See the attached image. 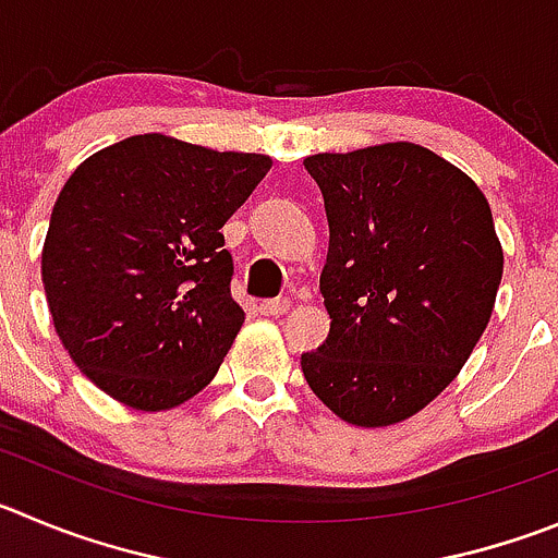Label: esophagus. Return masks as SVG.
I'll use <instances>...</instances> for the list:
<instances>
[{"mask_svg": "<svg viewBox=\"0 0 558 558\" xmlns=\"http://www.w3.org/2000/svg\"><path fill=\"white\" fill-rule=\"evenodd\" d=\"M289 308H291L289 300L278 296V300H264V303L258 305V314H264V316H283V314H289Z\"/></svg>", "mask_w": 558, "mask_h": 558, "instance_id": "esophagus-1", "label": "esophagus"}]
</instances>
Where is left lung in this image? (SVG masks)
I'll return each mask as SVG.
<instances>
[{
  "mask_svg": "<svg viewBox=\"0 0 558 558\" xmlns=\"http://www.w3.org/2000/svg\"><path fill=\"white\" fill-rule=\"evenodd\" d=\"M303 165L330 228L319 278L330 336L300 361L305 379L347 424L408 421L449 388L496 308L504 250L490 203L415 143Z\"/></svg>",
  "mask_w": 558,
  "mask_h": 558,
  "instance_id": "1",
  "label": "left lung"
}]
</instances>
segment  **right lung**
Listing matches in <instances>:
<instances>
[{
  "label": "right lung",
  "instance_id": "obj_1",
  "mask_svg": "<svg viewBox=\"0 0 558 558\" xmlns=\"http://www.w3.org/2000/svg\"><path fill=\"white\" fill-rule=\"evenodd\" d=\"M272 159L134 134L87 156L51 211L40 275L96 388L143 413L201 393L242 330L220 228Z\"/></svg>",
  "mask_w": 558,
  "mask_h": 558
}]
</instances>
